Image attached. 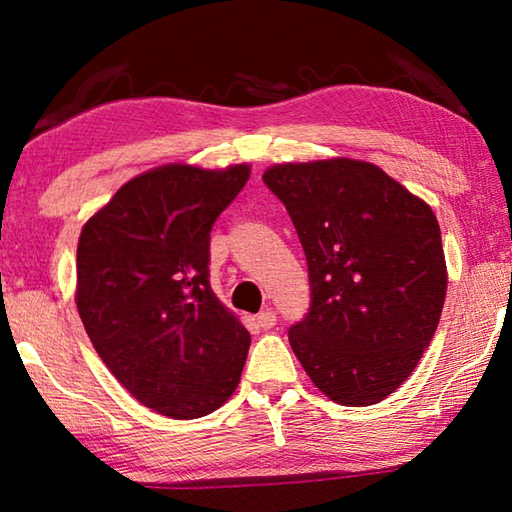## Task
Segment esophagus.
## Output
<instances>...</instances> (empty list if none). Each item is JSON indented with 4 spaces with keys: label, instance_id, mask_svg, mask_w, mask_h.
Here are the masks:
<instances>
[{
    "label": "esophagus",
    "instance_id": "esophagus-1",
    "mask_svg": "<svg viewBox=\"0 0 512 512\" xmlns=\"http://www.w3.org/2000/svg\"><path fill=\"white\" fill-rule=\"evenodd\" d=\"M275 323H277V316L273 309H266V311H262V314H257V325L262 329H271V327H275Z\"/></svg>",
    "mask_w": 512,
    "mask_h": 512
}]
</instances>
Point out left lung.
I'll return each mask as SVG.
<instances>
[{
  "label": "left lung",
  "instance_id": "left-lung-1",
  "mask_svg": "<svg viewBox=\"0 0 512 512\" xmlns=\"http://www.w3.org/2000/svg\"><path fill=\"white\" fill-rule=\"evenodd\" d=\"M262 178L307 257L311 302L289 327L293 352L329 400L381 402L418 366L443 311L436 216L370 162L277 164Z\"/></svg>",
  "mask_w": 512,
  "mask_h": 512
}]
</instances>
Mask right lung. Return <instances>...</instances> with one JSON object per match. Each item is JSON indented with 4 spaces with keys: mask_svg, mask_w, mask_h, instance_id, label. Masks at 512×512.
I'll return each instance as SVG.
<instances>
[{
    "mask_svg": "<svg viewBox=\"0 0 512 512\" xmlns=\"http://www.w3.org/2000/svg\"><path fill=\"white\" fill-rule=\"evenodd\" d=\"M250 169L185 164L146 171L85 223L76 307L119 384L173 420L235 393L250 334L210 287V232Z\"/></svg>",
    "mask_w": 512,
    "mask_h": 512,
    "instance_id": "add662e5",
    "label": "right lung"
}]
</instances>
